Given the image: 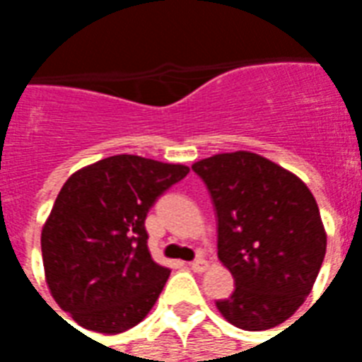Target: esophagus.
Returning a JSON list of instances; mask_svg holds the SVG:
<instances>
[{
    "label": "esophagus",
    "instance_id": "obj_1",
    "mask_svg": "<svg viewBox=\"0 0 362 362\" xmlns=\"http://www.w3.org/2000/svg\"><path fill=\"white\" fill-rule=\"evenodd\" d=\"M189 267H192V269H194L196 273H204L205 269H207V262L202 258H197V259H194L192 264H189Z\"/></svg>",
    "mask_w": 362,
    "mask_h": 362
}]
</instances>
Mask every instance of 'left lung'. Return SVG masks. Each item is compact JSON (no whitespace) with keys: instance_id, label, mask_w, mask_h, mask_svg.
I'll list each match as a JSON object with an SVG mask.
<instances>
[{"instance_id":"obj_1","label":"left lung","mask_w":362,"mask_h":362,"mask_svg":"<svg viewBox=\"0 0 362 362\" xmlns=\"http://www.w3.org/2000/svg\"><path fill=\"white\" fill-rule=\"evenodd\" d=\"M192 170L211 194L219 259L236 283L217 308L240 329L279 326L310 295L326 256L312 192L298 176L250 151L202 158Z\"/></svg>"}]
</instances>
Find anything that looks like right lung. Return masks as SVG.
Here are the masks:
<instances>
[{
    "label": "right lung",
    "instance_id": "obj_1",
    "mask_svg": "<svg viewBox=\"0 0 362 362\" xmlns=\"http://www.w3.org/2000/svg\"><path fill=\"white\" fill-rule=\"evenodd\" d=\"M188 166L114 155L71 174L42 227L46 283L85 329L137 326L170 275L151 258L145 217Z\"/></svg>",
    "mask_w": 362,
    "mask_h": 362
}]
</instances>
